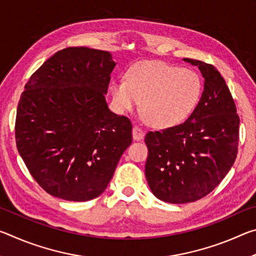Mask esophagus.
Instances as JSON below:
<instances>
[{
	"mask_svg": "<svg viewBox=\"0 0 256 256\" xmlns=\"http://www.w3.org/2000/svg\"><path fill=\"white\" fill-rule=\"evenodd\" d=\"M132 136H133L134 140L140 141V140H142V138H144V130H142L140 126H138V125H134L133 130H132Z\"/></svg>",
	"mask_w": 256,
	"mask_h": 256,
	"instance_id": "34e87169",
	"label": "esophagus"
}]
</instances>
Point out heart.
Instances as JSON below:
<instances>
[{"label": "heart", "instance_id": "obj_1", "mask_svg": "<svg viewBox=\"0 0 256 256\" xmlns=\"http://www.w3.org/2000/svg\"><path fill=\"white\" fill-rule=\"evenodd\" d=\"M116 107L131 112L140 105L149 122L158 128L176 126L188 118L202 92L196 72L162 62L138 64L128 71L126 82L112 84Z\"/></svg>", "mask_w": 256, "mask_h": 256}]
</instances>
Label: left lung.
Here are the masks:
<instances>
[{
    "mask_svg": "<svg viewBox=\"0 0 256 256\" xmlns=\"http://www.w3.org/2000/svg\"><path fill=\"white\" fill-rule=\"evenodd\" d=\"M204 89L185 122L148 132L146 177L159 200L182 204L204 198L220 184L235 162L240 116L219 71L198 60Z\"/></svg>",
    "mask_w": 256,
    "mask_h": 256,
    "instance_id": "1",
    "label": "left lung"
}]
</instances>
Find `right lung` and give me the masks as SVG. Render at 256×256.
<instances>
[{
	"instance_id": "add662e5",
	"label": "right lung",
	"mask_w": 256,
	"mask_h": 256,
	"mask_svg": "<svg viewBox=\"0 0 256 256\" xmlns=\"http://www.w3.org/2000/svg\"><path fill=\"white\" fill-rule=\"evenodd\" d=\"M116 63L105 50L68 47L50 58L24 86L16 144L38 185L66 201L105 190L132 142V123L105 100Z\"/></svg>"
}]
</instances>
